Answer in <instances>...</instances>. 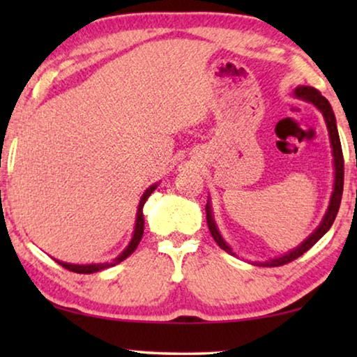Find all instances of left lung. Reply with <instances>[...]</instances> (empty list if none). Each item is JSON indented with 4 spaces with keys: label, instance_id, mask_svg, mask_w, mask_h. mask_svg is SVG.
Masks as SVG:
<instances>
[{
    "label": "left lung",
    "instance_id": "8db88e82",
    "mask_svg": "<svg viewBox=\"0 0 357 357\" xmlns=\"http://www.w3.org/2000/svg\"><path fill=\"white\" fill-rule=\"evenodd\" d=\"M294 96L299 97V99L305 100V102H310V104H314L317 109L321 112V115H324L325 119V123H326V128H328V135H330V143H331V149H333V165H335V183H333V193H331V198H330V204H328V209H326L324 219H321L320 226L315 229L314 232L310 234L309 237L305 238L304 242L301 243L299 247L294 248V250H291L289 253H286V255H281L278 258H273V260H268V261H257L255 265H260V266H281V265H286V263H289L292 260H296V258H299L301 255H304V253L309 250L310 247H314L317 242L320 241L321 237L325 236L326 232H328V229L331 227V224L335 222V218L336 214H338V209H340V203H341V197H343V182H344V160H343V151H341V143H340V135H338V128H336V119H335V114H333V109H331L330 102L325 99L324 96L320 94L319 91L314 89V87H309V86H299L296 87L294 91ZM206 221H208V227H209V232H211V236L214 241L219 247L222 248V250H226L227 253H231V255H236L231 250V247L227 245L226 242H224V238L221 234L218 231V226L216 222H214V218H213V211H211V204H209V199H208V204H206Z\"/></svg>",
    "mask_w": 357,
    "mask_h": 357
}]
</instances>
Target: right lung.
<instances>
[{"mask_svg": "<svg viewBox=\"0 0 357 357\" xmlns=\"http://www.w3.org/2000/svg\"><path fill=\"white\" fill-rule=\"evenodd\" d=\"M158 188V183L151 185V187L146 190L143 193V197L139 199V204H138V213H136V226H135V232H133V238H131L128 247L125 248L123 252L120 253L119 257L115 258L112 263H92V265H73V263H65V261H60V260H55L60 263L63 268H66V270L70 271H75V273H81V275H91V273H97L100 270H104V268H109V266H114V265H119L120 261H123L125 258H128L131 253L136 250V247H138V243L141 241V237H143V232H144V216H143V206L144 203L148 202V198L151 197V193L154 192V190Z\"/></svg>", "mask_w": 357, "mask_h": 357, "instance_id": "obj_1", "label": "right lung"}]
</instances>
